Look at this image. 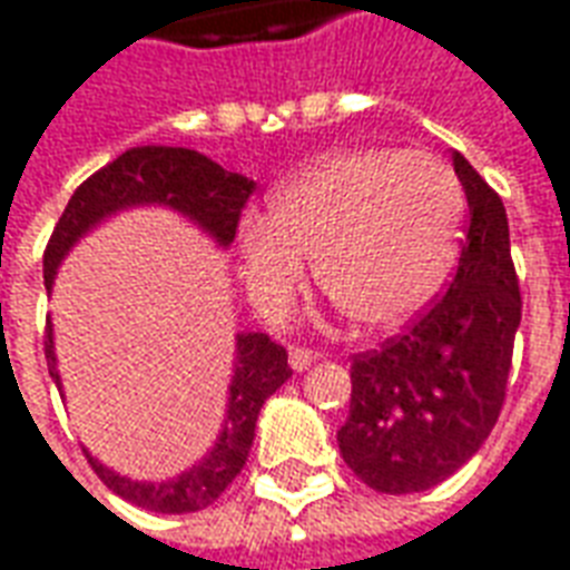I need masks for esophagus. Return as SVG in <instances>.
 <instances>
[{
	"mask_svg": "<svg viewBox=\"0 0 570 570\" xmlns=\"http://www.w3.org/2000/svg\"><path fill=\"white\" fill-rule=\"evenodd\" d=\"M317 362V353L305 347H289V368L293 371H305Z\"/></svg>",
	"mask_w": 570,
	"mask_h": 570,
	"instance_id": "1",
	"label": "esophagus"
}]
</instances>
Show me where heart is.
I'll return each mask as SVG.
<instances>
[{
    "instance_id": "heart-1",
    "label": "heart",
    "mask_w": 570,
    "mask_h": 570,
    "mask_svg": "<svg viewBox=\"0 0 570 570\" xmlns=\"http://www.w3.org/2000/svg\"><path fill=\"white\" fill-rule=\"evenodd\" d=\"M462 229V189L429 154L344 150L274 193L272 220L238 229L244 284L263 307H284L305 284L365 332L420 314L450 272Z\"/></svg>"
}]
</instances>
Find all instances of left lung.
<instances>
[{
    "mask_svg": "<svg viewBox=\"0 0 570 570\" xmlns=\"http://www.w3.org/2000/svg\"><path fill=\"white\" fill-rule=\"evenodd\" d=\"M468 229L446 293L399 338L353 356L341 456L386 495L438 487L478 453L508 390L522 298L499 193L453 154Z\"/></svg>",
    "mask_w": 570,
    "mask_h": 570,
    "instance_id": "obj_1",
    "label": "left lung"
}]
</instances>
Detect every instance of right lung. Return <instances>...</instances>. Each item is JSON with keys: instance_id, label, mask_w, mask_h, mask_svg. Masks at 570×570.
<instances>
[{"instance_id": "obj_1", "label": "right lung", "mask_w": 570, "mask_h": 570, "mask_svg": "<svg viewBox=\"0 0 570 570\" xmlns=\"http://www.w3.org/2000/svg\"><path fill=\"white\" fill-rule=\"evenodd\" d=\"M250 193L253 180L226 171L199 150L159 145L132 147L75 189L45 250V286L48 293L53 289V277L60 272L62 259L83 235H90L108 217L129 208L156 205V208L178 210L180 217L196 223L210 242L226 250L235 242L238 217ZM45 356H48L50 377L62 395L50 320ZM289 377L293 368L286 365V350L281 344H274L263 332H238L223 429L214 446L196 465L180 471L178 478L150 483V480L124 478L114 468L102 465L99 459H92L87 450L83 453L105 487L135 508L154 510V513H196L220 499L232 480L242 474L253 446L256 416Z\"/></svg>"}]
</instances>
